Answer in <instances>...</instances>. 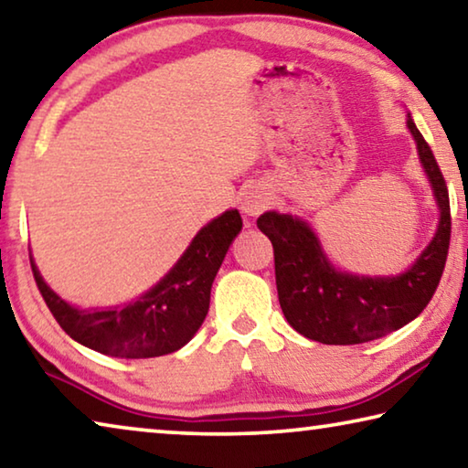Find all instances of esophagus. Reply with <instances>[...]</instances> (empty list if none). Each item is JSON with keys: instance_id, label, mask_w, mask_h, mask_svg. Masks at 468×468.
Listing matches in <instances>:
<instances>
[{"instance_id": "1", "label": "esophagus", "mask_w": 468, "mask_h": 468, "mask_svg": "<svg viewBox=\"0 0 468 468\" xmlns=\"http://www.w3.org/2000/svg\"><path fill=\"white\" fill-rule=\"evenodd\" d=\"M271 204V194L262 187H250L241 197V210L246 217H258Z\"/></svg>"}]
</instances>
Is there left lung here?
I'll return each instance as SVG.
<instances>
[{"mask_svg": "<svg viewBox=\"0 0 468 468\" xmlns=\"http://www.w3.org/2000/svg\"><path fill=\"white\" fill-rule=\"evenodd\" d=\"M406 127L431 183L440 225L429 246L404 272L368 277L339 271L324 254L313 227L292 214L271 210L256 222L274 250L281 310L303 337L327 346H354L385 337L414 321L440 285L452 231L448 187L431 147L410 114H406Z\"/></svg>", "mask_w": 468, "mask_h": 468, "instance_id": "obj_1", "label": "left lung"}]
</instances>
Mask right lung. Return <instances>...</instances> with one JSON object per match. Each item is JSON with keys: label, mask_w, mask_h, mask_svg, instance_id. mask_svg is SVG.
I'll list each match as a JSON object with an SVG mask.
<instances>
[{"label": "right lung", "mask_w": 468, "mask_h": 468, "mask_svg": "<svg viewBox=\"0 0 468 468\" xmlns=\"http://www.w3.org/2000/svg\"><path fill=\"white\" fill-rule=\"evenodd\" d=\"M241 227L239 212H222L199 229L158 283L124 306H70L43 281L33 256L31 269L51 314L74 341L114 358H155L181 350L202 327L214 277Z\"/></svg>", "instance_id": "1"}]
</instances>
